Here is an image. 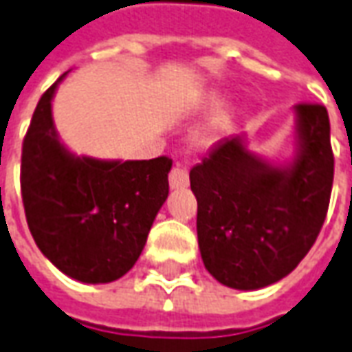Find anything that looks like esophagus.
Listing matches in <instances>:
<instances>
[{"mask_svg": "<svg viewBox=\"0 0 352 352\" xmlns=\"http://www.w3.org/2000/svg\"><path fill=\"white\" fill-rule=\"evenodd\" d=\"M190 183V179H188V171L181 166H175V168L171 169V173H169V186L171 188H184V186H188Z\"/></svg>", "mask_w": 352, "mask_h": 352, "instance_id": "obj_1", "label": "esophagus"}]
</instances>
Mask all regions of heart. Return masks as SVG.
<instances>
[{
  "instance_id": "heart-1",
  "label": "heart",
  "mask_w": 352,
  "mask_h": 352,
  "mask_svg": "<svg viewBox=\"0 0 352 352\" xmlns=\"http://www.w3.org/2000/svg\"><path fill=\"white\" fill-rule=\"evenodd\" d=\"M228 124V116L225 112H219L215 116H211L204 127H201L200 131H198V141L201 144H210L217 139V135H221L225 131V127Z\"/></svg>"
}]
</instances>
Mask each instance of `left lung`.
<instances>
[{"label":"left lung","instance_id":"1","mask_svg":"<svg viewBox=\"0 0 352 352\" xmlns=\"http://www.w3.org/2000/svg\"><path fill=\"white\" fill-rule=\"evenodd\" d=\"M331 183L330 118L322 104L294 107V152L284 162L250 151L244 133L219 141L190 169L208 272L244 292L287 276L320 232Z\"/></svg>","mask_w":352,"mask_h":352}]
</instances>
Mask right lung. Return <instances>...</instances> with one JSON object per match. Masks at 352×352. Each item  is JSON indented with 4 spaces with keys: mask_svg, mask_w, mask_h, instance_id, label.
Wrapping results in <instances>:
<instances>
[{
    "mask_svg": "<svg viewBox=\"0 0 352 352\" xmlns=\"http://www.w3.org/2000/svg\"><path fill=\"white\" fill-rule=\"evenodd\" d=\"M66 74L39 99L24 137L22 201L39 252L56 269L83 284H108L139 259L169 194L171 160L74 154L53 122V97Z\"/></svg>",
    "mask_w": 352,
    "mask_h": 352,
    "instance_id": "add662e5",
    "label": "right lung"
}]
</instances>
